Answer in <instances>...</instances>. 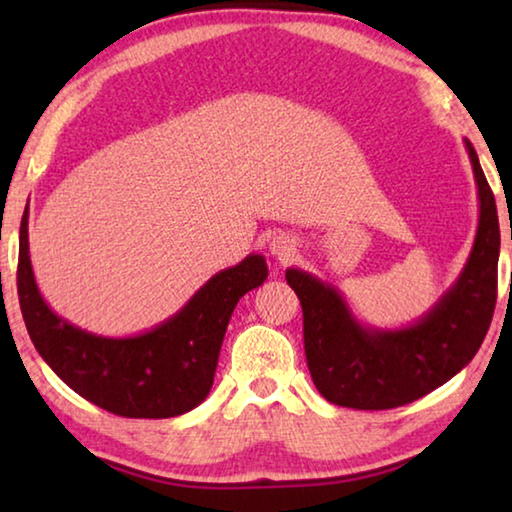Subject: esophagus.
<instances>
[{
	"mask_svg": "<svg viewBox=\"0 0 512 512\" xmlns=\"http://www.w3.org/2000/svg\"><path fill=\"white\" fill-rule=\"evenodd\" d=\"M271 253L277 255L280 259L282 257L289 259L293 253H296V244H293V239L287 237V235H277L271 241Z\"/></svg>",
	"mask_w": 512,
	"mask_h": 512,
	"instance_id": "obj_1",
	"label": "esophagus"
}]
</instances>
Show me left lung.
Here are the masks:
<instances>
[{
  "label": "left lung",
  "mask_w": 512,
  "mask_h": 512,
  "mask_svg": "<svg viewBox=\"0 0 512 512\" xmlns=\"http://www.w3.org/2000/svg\"><path fill=\"white\" fill-rule=\"evenodd\" d=\"M470 153L479 187V228L458 280L418 323L370 329L350 314L341 293L318 277L289 268L287 282L302 305V332L311 379L327 402L384 411L420 400L474 359L497 305L499 219L495 194Z\"/></svg>",
  "instance_id": "1"
}]
</instances>
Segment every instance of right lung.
I'll return each instance as SVG.
<instances>
[{"label":"right lung","mask_w":512,"mask_h":512,"mask_svg":"<svg viewBox=\"0 0 512 512\" xmlns=\"http://www.w3.org/2000/svg\"><path fill=\"white\" fill-rule=\"evenodd\" d=\"M29 207L20 223L17 296L40 357L85 400L121 418H176L210 393L221 343L241 296L268 277L262 255L207 280L151 332L106 339L67 323L42 300L29 257Z\"/></svg>","instance_id":"1"}]
</instances>
